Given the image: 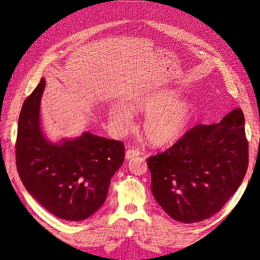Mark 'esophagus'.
Wrapping results in <instances>:
<instances>
[{"mask_svg": "<svg viewBox=\"0 0 260 260\" xmlns=\"http://www.w3.org/2000/svg\"><path fill=\"white\" fill-rule=\"evenodd\" d=\"M140 154H141V152L137 150V148H128V150L126 151L125 156H126L127 159H131V158H133L135 156H139Z\"/></svg>", "mask_w": 260, "mask_h": 260, "instance_id": "esophagus-1", "label": "esophagus"}]
</instances>
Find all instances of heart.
Segmentation results:
<instances>
[{
	"label": "heart",
	"mask_w": 260,
	"mask_h": 260,
	"mask_svg": "<svg viewBox=\"0 0 260 260\" xmlns=\"http://www.w3.org/2000/svg\"><path fill=\"white\" fill-rule=\"evenodd\" d=\"M173 92H159L131 104L135 114H147L143 121V133L155 146H167L180 140L192 117V106L187 101H174ZM110 120L119 132H125L133 123L128 109L114 106L109 110Z\"/></svg>",
	"instance_id": "b5f03b06"
}]
</instances>
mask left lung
Instances as JSON below:
<instances>
[{
	"instance_id": "8db88e82",
	"label": "left lung",
	"mask_w": 260,
	"mask_h": 260,
	"mask_svg": "<svg viewBox=\"0 0 260 260\" xmlns=\"http://www.w3.org/2000/svg\"><path fill=\"white\" fill-rule=\"evenodd\" d=\"M151 190L171 218L194 223L219 212L238 190L248 168L242 110L219 123L197 125L163 153L147 158Z\"/></svg>"
}]
</instances>
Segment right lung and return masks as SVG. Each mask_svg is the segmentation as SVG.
I'll return each instance as SVG.
<instances>
[{"label": "right lung", "mask_w": 260, "mask_h": 260, "mask_svg": "<svg viewBox=\"0 0 260 260\" xmlns=\"http://www.w3.org/2000/svg\"><path fill=\"white\" fill-rule=\"evenodd\" d=\"M45 79L27 97L19 117L16 169L27 192L56 217L87 219L107 198L110 179L125 157L124 144L91 133L51 143L43 135L40 102Z\"/></svg>", "instance_id": "1"}]
</instances>
